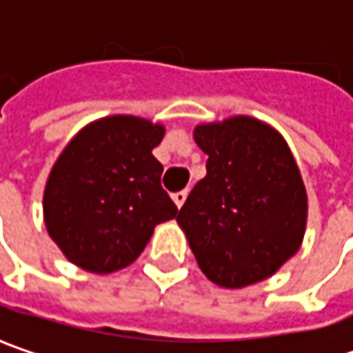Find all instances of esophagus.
Returning <instances> with one entry per match:
<instances>
[{
    "label": "esophagus",
    "mask_w": 353,
    "mask_h": 353,
    "mask_svg": "<svg viewBox=\"0 0 353 353\" xmlns=\"http://www.w3.org/2000/svg\"><path fill=\"white\" fill-rule=\"evenodd\" d=\"M186 196H188V190H179V192H174L172 194V200H174V204L181 208L184 204V200H186Z\"/></svg>",
    "instance_id": "1"
}]
</instances>
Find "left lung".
I'll return each instance as SVG.
<instances>
[{
    "label": "left lung",
    "mask_w": 353,
    "mask_h": 353,
    "mask_svg": "<svg viewBox=\"0 0 353 353\" xmlns=\"http://www.w3.org/2000/svg\"><path fill=\"white\" fill-rule=\"evenodd\" d=\"M194 141L208 155L176 222L212 283L241 289L277 273L299 251L306 188L283 135L248 116L204 123Z\"/></svg>",
    "instance_id": "left-lung-1"
}]
</instances>
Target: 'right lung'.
Here are the masks:
<instances>
[{
  "label": "right lung",
  "mask_w": 353,
  "mask_h": 353,
  "mask_svg": "<svg viewBox=\"0 0 353 353\" xmlns=\"http://www.w3.org/2000/svg\"><path fill=\"white\" fill-rule=\"evenodd\" d=\"M165 128L135 116H110L80 129L48 174L43 212L64 257L90 273L133 263L157 224L179 208L161 186L153 149Z\"/></svg>",
  "instance_id": "obj_1"
}]
</instances>
